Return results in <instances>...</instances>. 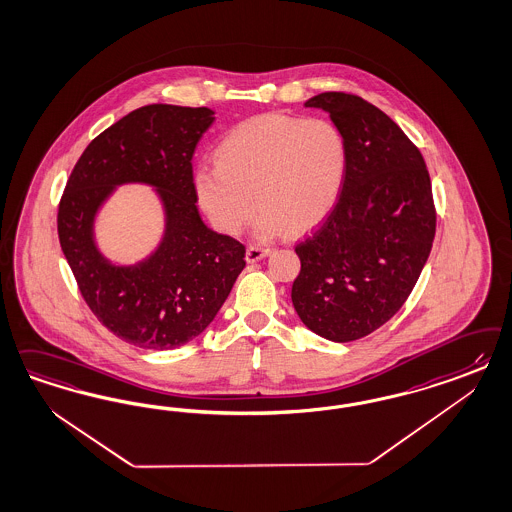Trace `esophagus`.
Masks as SVG:
<instances>
[{"label": "esophagus", "mask_w": 512, "mask_h": 512, "mask_svg": "<svg viewBox=\"0 0 512 512\" xmlns=\"http://www.w3.org/2000/svg\"><path fill=\"white\" fill-rule=\"evenodd\" d=\"M269 254H271V248L262 247V245H250L247 248V262H258Z\"/></svg>", "instance_id": "34e87169"}]
</instances>
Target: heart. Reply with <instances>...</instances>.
I'll return each mask as SVG.
<instances>
[{"label": "heart", "mask_w": 512, "mask_h": 512, "mask_svg": "<svg viewBox=\"0 0 512 512\" xmlns=\"http://www.w3.org/2000/svg\"><path fill=\"white\" fill-rule=\"evenodd\" d=\"M215 164L199 167L194 182L216 230L237 235L258 207L262 237L301 233L330 215L343 192L347 139L330 118L252 116L218 141Z\"/></svg>", "instance_id": "1"}]
</instances>
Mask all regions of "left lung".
I'll use <instances>...</instances> for the list:
<instances>
[{
	"mask_svg": "<svg viewBox=\"0 0 512 512\" xmlns=\"http://www.w3.org/2000/svg\"><path fill=\"white\" fill-rule=\"evenodd\" d=\"M345 135L347 179L328 218L296 245L292 303L309 330L335 343L379 330L413 292L435 237L428 167L379 107L347 92L305 103Z\"/></svg>",
	"mask_w": 512,
	"mask_h": 512,
	"instance_id": "obj_1",
	"label": "left lung"
}]
</instances>
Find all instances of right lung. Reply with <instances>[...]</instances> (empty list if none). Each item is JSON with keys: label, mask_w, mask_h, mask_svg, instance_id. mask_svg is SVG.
<instances>
[{"label": "right lung", "mask_w": 512, "mask_h": 512, "mask_svg": "<svg viewBox=\"0 0 512 512\" xmlns=\"http://www.w3.org/2000/svg\"><path fill=\"white\" fill-rule=\"evenodd\" d=\"M207 107L152 103L120 118L84 149L58 205V237L90 311L122 341L171 350L198 337L245 267V245L207 228L196 207L192 156L213 124ZM147 181L165 201L163 245L139 266L109 265L91 222L118 183Z\"/></svg>", "instance_id": "obj_1"}]
</instances>
